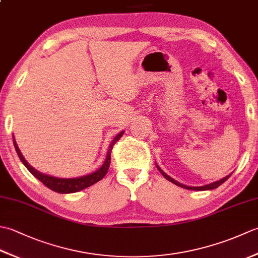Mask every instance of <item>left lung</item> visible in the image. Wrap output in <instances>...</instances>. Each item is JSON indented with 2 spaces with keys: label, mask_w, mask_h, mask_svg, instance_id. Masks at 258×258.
I'll list each match as a JSON object with an SVG mask.
<instances>
[{
  "label": "left lung",
  "mask_w": 258,
  "mask_h": 258,
  "mask_svg": "<svg viewBox=\"0 0 258 258\" xmlns=\"http://www.w3.org/2000/svg\"><path fill=\"white\" fill-rule=\"evenodd\" d=\"M157 168H158V171H160V172L162 173L163 176L165 177L167 180H169V182H172L173 184L179 186V187H183V188H186V189H190V190H208V189H214V188L218 187V186H220V185H222L224 182H226V180L228 179V177L232 175V174H229V175H227V176H225V177L220 179V180H216V182L211 183V184H207V185H204V186H186V185H183V184L178 183L177 180L173 179L172 177H169L167 174H165V173H164V172L162 171L160 166H157Z\"/></svg>",
  "instance_id": "1"
}]
</instances>
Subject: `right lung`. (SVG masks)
Instances as JSON below:
<instances>
[{
    "label": "right lung",
    "instance_id": "1",
    "mask_svg": "<svg viewBox=\"0 0 258 258\" xmlns=\"http://www.w3.org/2000/svg\"><path fill=\"white\" fill-rule=\"evenodd\" d=\"M124 134V131L122 132L118 133L116 136H115L114 140L112 141V143L109 144L108 146V151H107V154H106V158L105 161H104L103 165L97 169V171L93 172L89 175H85V176H81V177H75V178H59V177H54V176H50V175H46V174H43L41 172L36 171L34 167H32L29 163L26 162L25 158L22 155V153L19 149L18 144H16L15 139L13 136V144L15 147V151L18 153V155L20 157L21 162L24 164V166L29 169L31 172L32 175H34V176L38 179L41 180V182L44 184L46 187H48L50 189L56 191V193H61V194H70V193H75V191H79L84 189L86 187H90L91 185L97 183L98 180H101L104 176H105L107 171H108V167H109V163H111V153L113 150V146L115 145V143L122 138Z\"/></svg>",
    "mask_w": 258,
    "mask_h": 258
}]
</instances>
